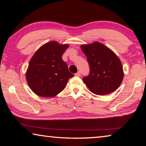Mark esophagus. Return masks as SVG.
I'll list each match as a JSON object with an SVG mask.
<instances>
[{"label": "esophagus", "instance_id": "1", "mask_svg": "<svg viewBox=\"0 0 146 146\" xmlns=\"http://www.w3.org/2000/svg\"><path fill=\"white\" fill-rule=\"evenodd\" d=\"M75 76H81L80 71H78L77 73H75Z\"/></svg>", "mask_w": 146, "mask_h": 146}]
</instances>
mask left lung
Returning a JSON list of instances; mask_svg holds the SVG:
<instances>
[{
	"instance_id": "8db88e82",
	"label": "left lung",
	"mask_w": 146,
	"mask_h": 146,
	"mask_svg": "<svg viewBox=\"0 0 146 146\" xmlns=\"http://www.w3.org/2000/svg\"><path fill=\"white\" fill-rule=\"evenodd\" d=\"M90 68L84 82L93 93L108 95L119 87L123 78V67L119 58L108 47L98 42L82 45Z\"/></svg>"
}]
</instances>
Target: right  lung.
Returning a JSON list of instances; mask_svg holds the SVG:
<instances>
[{"label":"right lung","mask_w":146,"mask_h":146,"mask_svg":"<svg viewBox=\"0 0 146 146\" xmlns=\"http://www.w3.org/2000/svg\"><path fill=\"white\" fill-rule=\"evenodd\" d=\"M69 47L51 41L39 48L29 61L26 77L29 88L40 97H53L60 93L70 78L67 64L62 56Z\"/></svg>","instance_id":"right-lung-1"}]
</instances>
